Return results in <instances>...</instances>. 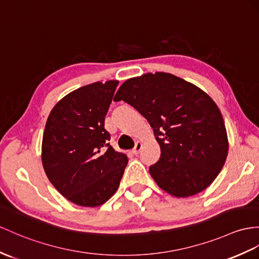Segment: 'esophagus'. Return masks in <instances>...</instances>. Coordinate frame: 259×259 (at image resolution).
Returning a JSON list of instances; mask_svg holds the SVG:
<instances>
[{
	"label": "esophagus",
	"mask_w": 259,
	"mask_h": 259,
	"mask_svg": "<svg viewBox=\"0 0 259 259\" xmlns=\"http://www.w3.org/2000/svg\"><path fill=\"white\" fill-rule=\"evenodd\" d=\"M142 142H136V144H135V147L133 148V150H132V153H133L134 155H137V154H140V151L142 150Z\"/></svg>",
	"instance_id": "obj_1"
}]
</instances>
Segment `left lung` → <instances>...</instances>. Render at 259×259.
<instances>
[{
    "label": "left lung",
    "instance_id": "left-lung-1",
    "mask_svg": "<svg viewBox=\"0 0 259 259\" xmlns=\"http://www.w3.org/2000/svg\"><path fill=\"white\" fill-rule=\"evenodd\" d=\"M147 119L160 146L149 174L162 190L185 198L209 187L223 168L229 142L223 116L198 87L166 72L126 80L114 101Z\"/></svg>",
    "mask_w": 259,
    "mask_h": 259
}]
</instances>
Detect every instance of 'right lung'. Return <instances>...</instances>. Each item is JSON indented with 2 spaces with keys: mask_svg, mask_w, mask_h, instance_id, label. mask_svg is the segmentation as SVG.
Returning a JSON list of instances; mask_svg holds the SVG:
<instances>
[{
  "mask_svg": "<svg viewBox=\"0 0 259 259\" xmlns=\"http://www.w3.org/2000/svg\"><path fill=\"white\" fill-rule=\"evenodd\" d=\"M118 81L94 82L61 99L50 112L41 160L49 181L66 199L98 206L117 190L127 157L110 145L104 117Z\"/></svg>",
  "mask_w": 259,
  "mask_h": 259,
  "instance_id": "1",
  "label": "right lung"
}]
</instances>
